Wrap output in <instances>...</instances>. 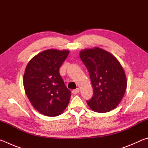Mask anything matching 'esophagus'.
Instances as JSON below:
<instances>
[{
	"label": "esophagus",
	"mask_w": 148,
	"mask_h": 148,
	"mask_svg": "<svg viewBox=\"0 0 148 148\" xmlns=\"http://www.w3.org/2000/svg\"><path fill=\"white\" fill-rule=\"evenodd\" d=\"M79 92V89L78 88H77V89H76L72 90V93L74 94V95L77 94V93H78Z\"/></svg>",
	"instance_id": "esophagus-1"
}]
</instances>
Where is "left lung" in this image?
<instances>
[{
  "mask_svg": "<svg viewBox=\"0 0 148 148\" xmlns=\"http://www.w3.org/2000/svg\"><path fill=\"white\" fill-rule=\"evenodd\" d=\"M79 56L88 70L93 88V96L87 101L88 106L99 113L114 109L127 88L121 64L113 55L99 47L82 50Z\"/></svg>",
  "mask_w": 148,
  "mask_h": 148,
  "instance_id": "obj_1",
  "label": "left lung"
}]
</instances>
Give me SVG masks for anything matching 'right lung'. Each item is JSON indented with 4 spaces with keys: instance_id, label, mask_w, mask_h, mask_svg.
<instances>
[{
    "instance_id": "right-lung-1",
    "label": "right lung",
    "mask_w": 148,
    "mask_h": 148,
    "mask_svg": "<svg viewBox=\"0 0 148 148\" xmlns=\"http://www.w3.org/2000/svg\"><path fill=\"white\" fill-rule=\"evenodd\" d=\"M69 51L48 49L34 57L23 76L26 95L35 109L46 116L61 114L68 105L71 91L59 74Z\"/></svg>"
}]
</instances>
